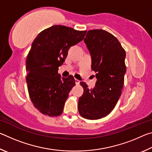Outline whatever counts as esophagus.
Wrapping results in <instances>:
<instances>
[{
  "instance_id": "esophagus-1",
  "label": "esophagus",
  "mask_w": 152,
  "mask_h": 152,
  "mask_svg": "<svg viewBox=\"0 0 152 152\" xmlns=\"http://www.w3.org/2000/svg\"><path fill=\"white\" fill-rule=\"evenodd\" d=\"M75 83H76V84H77V85H78V84H80V80H79L75 79Z\"/></svg>"
}]
</instances>
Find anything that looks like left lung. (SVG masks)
Segmentation results:
<instances>
[{
    "instance_id": "1",
    "label": "left lung",
    "mask_w": 152,
    "mask_h": 152,
    "mask_svg": "<svg viewBox=\"0 0 152 152\" xmlns=\"http://www.w3.org/2000/svg\"><path fill=\"white\" fill-rule=\"evenodd\" d=\"M84 43L92 59L91 68L97 79L94 88L80 82L84 92L78 101L82 117L95 120L106 117L121 94L126 72L125 51L116 37L102 29L90 30Z\"/></svg>"
}]
</instances>
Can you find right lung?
Instances as JSON below:
<instances>
[{
	"instance_id": "right-lung-1",
	"label": "right lung",
	"mask_w": 152,
	"mask_h": 152,
	"mask_svg": "<svg viewBox=\"0 0 152 152\" xmlns=\"http://www.w3.org/2000/svg\"><path fill=\"white\" fill-rule=\"evenodd\" d=\"M86 33L53 25L33 41L26 60V80L31 101L43 115L58 117L62 113L75 80L72 75L61 78L58 67L65 61L69 48L82 41Z\"/></svg>"
}]
</instances>
